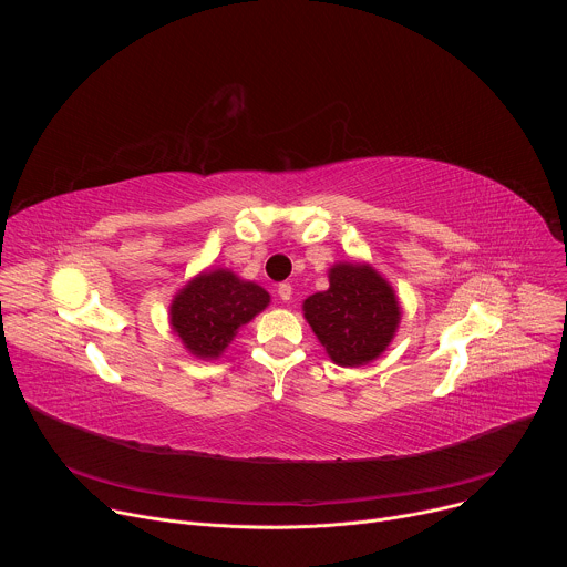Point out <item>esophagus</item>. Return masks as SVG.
Here are the masks:
<instances>
[{"mask_svg":"<svg viewBox=\"0 0 567 567\" xmlns=\"http://www.w3.org/2000/svg\"><path fill=\"white\" fill-rule=\"evenodd\" d=\"M291 293H293V287L289 285V282H282V285H278V296H280V300H291Z\"/></svg>","mask_w":567,"mask_h":567,"instance_id":"obj_1","label":"esophagus"}]
</instances>
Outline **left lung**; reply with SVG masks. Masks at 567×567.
Returning a JSON list of instances; mask_svg holds the SVG:
<instances>
[{
    "mask_svg": "<svg viewBox=\"0 0 567 567\" xmlns=\"http://www.w3.org/2000/svg\"><path fill=\"white\" fill-rule=\"evenodd\" d=\"M330 287L302 300V316L328 357L343 368L377 361L392 343L401 305L394 287L368 262H334Z\"/></svg>",
    "mask_w": 567,
    "mask_h": 567,
    "instance_id": "8db88e82",
    "label": "left lung"
}]
</instances>
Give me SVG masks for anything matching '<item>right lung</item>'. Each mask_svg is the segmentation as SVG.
I'll list each match as a JSON object with an SVG mask.
<instances>
[{
    "label": "right lung",
    "instance_id": "obj_1",
    "mask_svg": "<svg viewBox=\"0 0 567 567\" xmlns=\"http://www.w3.org/2000/svg\"><path fill=\"white\" fill-rule=\"evenodd\" d=\"M271 302L265 287L239 278L226 267L193 276L171 300V330L202 361L219 359L245 328Z\"/></svg>",
    "mask_w": 567,
    "mask_h": 567
}]
</instances>
